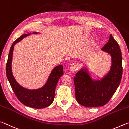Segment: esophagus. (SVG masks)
<instances>
[{
	"mask_svg": "<svg viewBox=\"0 0 129 129\" xmlns=\"http://www.w3.org/2000/svg\"><path fill=\"white\" fill-rule=\"evenodd\" d=\"M70 70L71 72H75L78 70V65L76 64L75 63L72 64L70 67Z\"/></svg>",
	"mask_w": 129,
	"mask_h": 129,
	"instance_id": "34e87169",
	"label": "esophagus"
}]
</instances>
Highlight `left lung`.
Returning <instances> with one entry per match:
<instances>
[{"mask_svg": "<svg viewBox=\"0 0 129 129\" xmlns=\"http://www.w3.org/2000/svg\"><path fill=\"white\" fill-rule=\"evenodd\" d=\"M102 50L111 56L109 71L100 80L92 79L87 68H82L74 78L76 100L87 107L105 105L117 91L122 76V59L120 47L110 34Z\"/></svg>", "mask_w": 129, "mask_h": 129, "instance_id": "8db88e82", "label": "left lung"}]
</instances>
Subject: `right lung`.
Here are the masks:
<instances>
[{"label": "right lung", "instance_id": "obj_1", "mask_svg": "<svg viewBox=\"0 0 129 129\" xmlns=\"http://www.w3.org/2000/svg\"><path fill=\"white\" fill-rule=\"evenodd\" d=\"M37 34V32H33ZM31 33L24 34L15 40L11 46L6 64V75L13 91L20 101L27 107L35 109H42L51 105L55 97V88L58 80L63 75L62 65H59L53 69L46 83L42 87L37 89H29L20 85L13 76L12 71V60L14 46L24 37Z\"/></svg>", "mask_w": 129, "mask_h": 129}]
</instances>
